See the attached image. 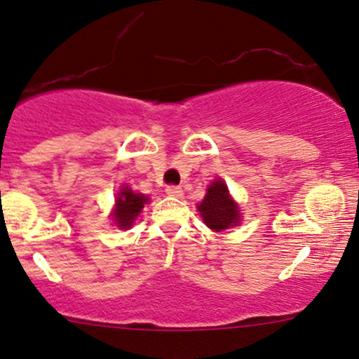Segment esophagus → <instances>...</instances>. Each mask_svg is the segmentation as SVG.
<instances>
[{
	"label": "esophagus",
	"mask_w": 359,
	"mask_h": 359,
	"mask_svg": "<svg viewBox=\"0 0 359 359\" xmlns=\"http://www.w3.org/2000/svg\"><path fill=\"white\" fill-rule=\"evenodd\" d=\"M167 194L172 196V198H180V196H182V189H180L179 186H168Z\"/></svg>",
	"instance_id": "obj_1"
}]
</instances>
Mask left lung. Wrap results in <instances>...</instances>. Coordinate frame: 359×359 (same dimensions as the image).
I'll return each mask as SVG.
<instances>
[{"mask_svg": "<svg viewBox=\"0 0 359 359\" xmlns=\"http://www.w3.org/2000/svg\"><path fill=\"white\" fill-rule=\"evenodd\" d=\"M198 210L205 224L217 232L239 224V208L230 199L227 186L222 180L211 184Z\"/></svg>", "mask_w": 359, "mask_h": 359, "instance_id": "1", "label": "left lung"}]
</instances>
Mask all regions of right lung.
<instances>
[{"mask_svg":"<svg viewBox=\"0 0 359 359\" xmlns=\"http://www.w3.org/2000/svg\"><path fill=\"white\" fill-rule=\"evenodd\" d=\"M144 203H148V198L142 194H135L130 187H123L116 198L115 206V222L120 229L130 227L132 222L139 215V211L144 208Z\"/></svg>","mask_w":359,"mask_h":359,"instance_id":"obj_1","label":"right lung"}]
</instances>
